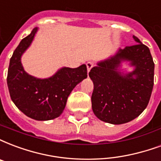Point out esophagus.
Instances as JSON below:
<instances>
[{
    "label": "esophagus",
    "mask_w": 161,
    "mask_h": 161,
    "mask_svg": "<svg viewBox=\"0 0 161 161\" xmlns=\"http://www.w3.org/2000/svg\"><path fill=\"white\" fill-rule=\"evenodd\" d=\"M93 67V64L92 62H87L86 63V68H87V72L89 73L90 70L92 69V68Z\"/></svg>",
    "instance_id": "esophagus-1"
}]
</instances>
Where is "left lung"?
Here are the masks:
<instances>
[{
  "label": "left lung",
  "mask_w": 161,
  "mask_h": 161,
  "mask_svg": "<svg viewBox=\"0 0 161 161\" xmlns=\"http://www.w3.org/2000/svg\"><path fill=\"white\" fill-rule=\"evenodd\" d=\"M136 45L119 49L114 56L97 63L89 72L94 85L92 108L102 121L119 125L131 121L142 113L154 86V64L147 46L133 36ZM129 61L135 69L123 74L119 69Z\"/></svg>",
  "instance_id": "1"
}]
</instances>
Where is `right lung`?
Listing matches in <instances>:
<instances>
[{
    "mask_svg": "<svg viewBox=\"0 0 161 161\" xmlns=\"http://www.w3.org/2000/svg\"><path fill=\"white\" fill-rule=\"evenodd\" d=\"M36 31L35 28L13 52L7 72V86L13 102L25 115L36 120H49L63 113L72 90L87 77V69L85 64L75 69L62 68L47 79H38L26 73L21 56Z\"/></svg>",
    "mask_w": 161,
    "mask_h": 161,
    "instance_id": "1",
    "label": "right lung"
}]
</instances>
